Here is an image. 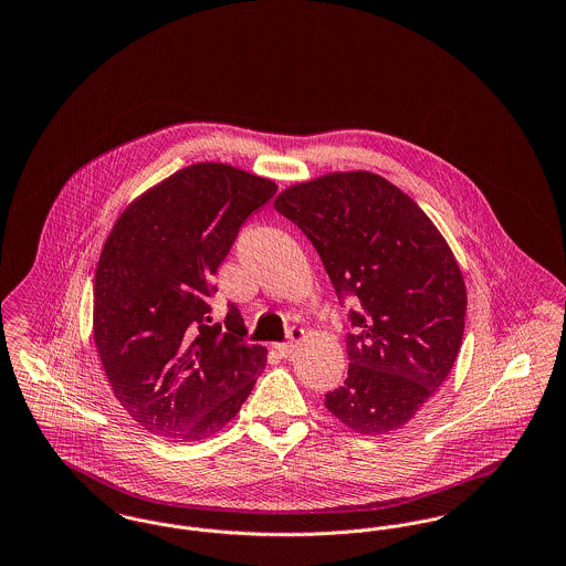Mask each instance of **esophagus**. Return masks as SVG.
Listing matches in <instances>:
<instances>
[{"instance_id":"1","label":"esophagus","mask_w":566,"mask_h":566,"mask_svg":"<svg viewBox=\"0 0 566 566\" xmlns=\"http://www.w3.org/2000/svg\"><path fill=\"white\" fill-rule=\"evenodd\" d=\"M303 337H305V331H303V328H293V331H291L289 342H284V344H275L273 348L277 350V354H280L282 358H289V356L295 352L296 344H298Z\"/></svg>"}]
</instances>
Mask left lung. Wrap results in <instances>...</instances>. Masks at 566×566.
<instances>
[{"mask_svg": "<svg viewBox=\"0 0 566 566\" xmlns=\"http://www.w3.org/2000/svg\"><path fill=\"white\" fill-rule=\"evenodd\" d=\"M273 208L305 233L339 301L354 296L348 377L326 409L360 434L407 424L446 381L464 333L467 289L431 218L371 171L282 190Z\"/></svg>", "mask_w": 566, "mask_h": 566, "instance_id": "8db88e82", "label": "left lung"}]
</instances>
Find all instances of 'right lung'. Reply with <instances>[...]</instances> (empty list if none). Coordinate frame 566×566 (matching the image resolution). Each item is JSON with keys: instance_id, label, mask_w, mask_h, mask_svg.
<instances>
[{"instance_id": "right-lung-1", "label": "right lung", "mask_w": 566, "mask_h": 566, "mask_svg": "<svg viewBox=\"0 0 566 566\" xmlns=\"http://www.w3.org/2000/svg\"><path fill=\"white\" fill-rule=\"evenodd\" d=\"M275 182L195 163L118 216L95 271L93 337L114 397L139 427L199 441L235 418L268 363L231 305L210 326L212 277Z\"/></svg>"}]
</instances>
